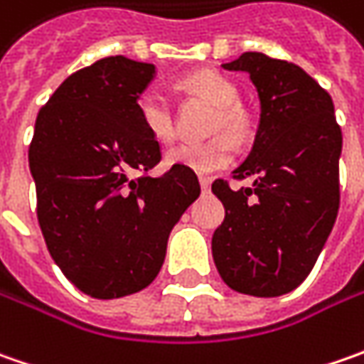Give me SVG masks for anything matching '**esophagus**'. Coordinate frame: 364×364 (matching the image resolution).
<instances>
[{
  "instance_id": "esophagus-1",
  "label": "esophagus",
  "mask_w": 364,
  "mask_h": 364,
  "mask_svg": "<svg viewBox=\"0 0 364 364\" xmlns=\"http://www.w3.org/2000/svg\"><path fill=\"white\" fill-rule=\"evenodd\" d=\"M198 182H200V188H203V192H208V190H210V182H213V180H210L208 176H200V178H198Z\"/></svg>"
}]
</instances>
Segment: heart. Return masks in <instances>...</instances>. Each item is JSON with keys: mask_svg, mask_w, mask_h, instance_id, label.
<instances>
[{"mask_svg": "<svg viewBox=\"0 0 364 364\" xmlns=\"http://www.w3.org/2000/svg\"><path fill=\"white\" fill-rule=\"evenodd\" d=\"M184 87L204 97L208 103L218 107V115L213 121V132H229L235 137L245 133V117L235 109L239 91L229 78L210 70H200L184 78ZM137 115L144 129L158 144H172L176 137L174 111L168 97L160 89H146L137 99ZM235 158V146L229 137L217 135L203 144H180L168 151L166 161L170 166L188 168L196 174H208L229 166Z\"/></svg>", "mask_w": 364, "mask_h": 364, "instance_id": "b5f03b06", "label": "heart"}]
</instances>
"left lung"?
<instances>
[{
    "mask_svg": "<svg viewBox=\"0 0 364 364\" xmlns=\"http://www.w3.org/2000/svg\"><path fill=\"white\" fill-rule=\"evenodd\" d=\"M247 73L259 95V125L235 178L215 180L225 220L213 235V259L227 286L255 298L296 289L312 272L338 215L343 133L330 95L296 64L245 52L223 64Z\"/></svg>",
    "mask_w": 364,
    "mask_h": 364,
    "instance_id": "8db88e82",
    "label": "left lung"
}]
</instances>
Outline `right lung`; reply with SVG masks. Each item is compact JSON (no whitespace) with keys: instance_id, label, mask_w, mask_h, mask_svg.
I'll return each mask as SVG.
<instances>
[{"instance_id":"right-lung-1","label":"right lung","mask_w":364,"mask_h":364,"mask_svg":"<svg viewBox=\"0 0 364 364\" xmlns=\"http://www.w3.org/2000/svg\"><path fill=\"white\" fill-rule=\"evenodd\" d=\"M154 77V64L107 56L66 78L36 117L28 160L40 229L54 263L97 300L149 286L174 225L200 196L188 168L146 174L161 151L137 99ZM135 169L144 174L132 178Z\"/></svg>"}]
</instances>
